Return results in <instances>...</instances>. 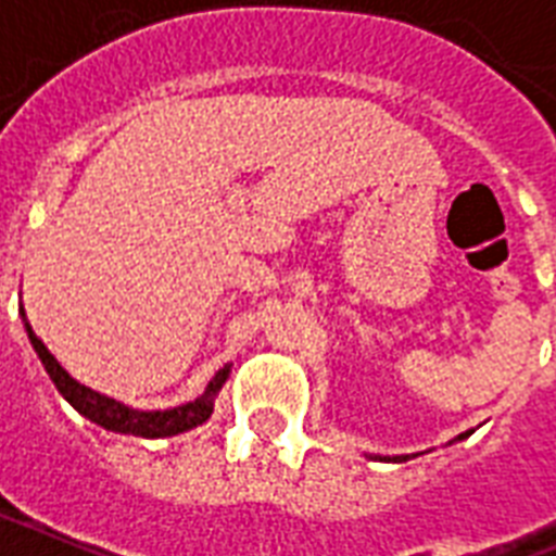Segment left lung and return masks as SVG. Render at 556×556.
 Wrapping results in <instances>:
<instances>
[{
  "label": "left lung",
  "mask_w": 556,
  "mask_h": 556,
  "mask_svg": "<svg viewBox=\"0 0 556 556\" xmlns=\"http://www.w3.org/2000/svg\"><path fill=\"white\" fill-rule=\"evenodd\" d=\"M469 434H472V431H464V434H457V440H464V438H469ZM393 460H408V455H400V457H393Z\"/></svg>",
  "instance_id": "obj_1"
}]
</instances>
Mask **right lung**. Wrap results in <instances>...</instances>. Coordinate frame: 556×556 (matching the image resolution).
Instances as JSON below:
<instances>
[{"label":"right lung","mask_w":556,"mask_h":556,"mask_svg":"<svg viewBox=\"0 0 556 556\" xmlns=\"http://www.w3.org/2000/svg\"><path fill=\"white\" fill-rule=\"evenodd\" d=\"M25 317V315H23ZM25 332H28V341H31L34 353L42 362L46 372L52 376L54 388L61 391V396L70 402L72 408L84 414L87 419H92L96 426L108 431H118V434H134V438H175V434H184V431L194 429L206 422L212 414V405H215V396L222 391V384L230 376V364H224L222 370L212 376V381L206 384V391L198 396L194 402H186V405H177V408L168 410H137L127 408L122 402L110 400L104 393L92 391L87 384H80L63 370L58 358H54L37 334L31 332V326L25 324Z\"/></svg>","instance_id":"1"}]
</instances>
